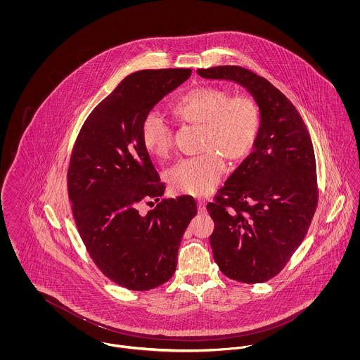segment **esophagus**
Wrapping results in <instances>:
<instances>
[{
    "mask_svg": "<svg viewBox=\"0 0 360 360\" xmlns=\"http://www.w3.org/2000/svg\"><path fill=\"white\" fill-rule=\"evenodd\" d=\"M197 205H198V210H200V213H205L206 202L204 198H198V201H197Z\"/></svg>",
    "mask_w": 360,
    "mask_h": 360,
    "instance_id": "obj_1",
    "label": "esophagus"
}]
</instances>
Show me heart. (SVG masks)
<instances>
[{
    "mask_svg": "<svg viewBox=\"0 0 360 360\" xmlns=\"http://www.w3.org/2000/svg\"><path fill=\"white\" fill-rule=\"evenodd\" d=\"M179 120L202 127L200 156L176 163L169 172L172 190L179 194L202 195L214 188L225 170L224 159L238 163L257 144L260 132V108L245 93L229 94L214 86L190 90L172 105ZM141 140L155 156L166 159L172 150L170 125L156 112L146 115L141 122Z\"/></svg>",
    "mask_w": 360,
    "mask_h": 360,
    "instance_id": "1",
    "label": "heart"
}]
</instances>
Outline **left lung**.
I'll list each match as a JSON object with an SVG mask.
<instances>
[{
  "label": "left lung",
  "instance_id": "8db88e82",
  "mask_svg": "<svg viewBox=\"0 0 360 360\" xmlns=\"http://www.w3.org/2000/svg\"><path fill=\"white\" fill-rule=\"evenodd\" d=\"M197 72L239 84L260 108L254 151L206 209L214 221L209 241L220 271L243 283H262L282 271L313 220L319 188L311 139L295 106L266 78L240 66Z\"/></svg>",
  "mask_w": 360,
  "mask_h": 360
}]
</instances>
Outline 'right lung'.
I'll list each match as a JSON object with an SVG mask.
<instances>
[{
	"label": "right lung",
	"mask_w": 360,
	"mask_h": 360,
	"mask_svg": "<svg viewBox=\"0 0 360 360\" xmlns=\"http://www.w3.org/2000/svg\"><path fill=\"white\" fill-rule=\"evenodd\" d=\"M190 74H129L93 109L72 147L68 190L77 229L100 271L129 290H151L172 278L181 240L197 214L190 195L162 198L166 185L141 140L146 115ZM150 199L158 204L141 214L139 205Z\"/></svg>",
	"instance_id": "add662e5"
}]
</instances>
